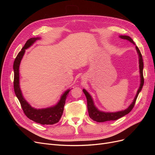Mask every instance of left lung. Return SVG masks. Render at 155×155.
Listing matches in <instances>:
<instances>
[{
	"instance_id": "8db88e82",
	"label": "left lung",
	"mask_w": 155,
	"mask_h": 155,
	"mask_svg": "<svg viewBox=\"0 0 155 155\" xmlns=\"http://www.w3.org/2000/svg\"><path fill=\"white\" fill-rule=\"evenodd\" d=\"M120 38L125 39L130 42L131 43H133V45H135L134 43L133 40L130 38L129 36L127 35H120L119 36ZM136 50H137V54L138 55V59H139V69H140V87L138 89L137 94H136L133 101L131 103V104L125 109V110H120V111H117V112H104V111H101L99 110L94 105V100L92 99V96H91L90 94H89L85 88L83 89V91L85 94L86 97H87V109H88V115L90 118L93 120L94 121H96L97 122H105V121H111V120H118L121 117L124 116L125 115L127 114L128 113L131 111V110L133 109V108L134 106L136 100L137 99V97L139 94V93L140 91H142V88L143 87V83H144V79H143V59H142V56L141 54V52H140V50L136 46Z\"/></svg>"
}]
</instances>
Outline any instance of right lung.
<instances>
[{
	"label": "right lung",
	"instance_id": "1",
	"mask_svg": "<svg viewBox=\"0 0 155 155\" xmlns=\"http://www.w3.org/2000/svg\"><path fill=\"white\" fill-rule=\"evenodd\" d=\"M39 39H41V37H32L28 40L21 51H19V53L17 55L13 63L14 91L20 102L23 111L28 118L41 125H53L58 123L61 119V117L63 113L65 101H66L70 89H68L60 97V100L55 105L44 108V109H36L31 107L30 104H28V102L25 99L20 88L19 66L21 60L25 55L26 50L30 48L37 40Z\"/></svg>",
	"mask_w": 155,
	"mask_h": 155
}]
</instances>
